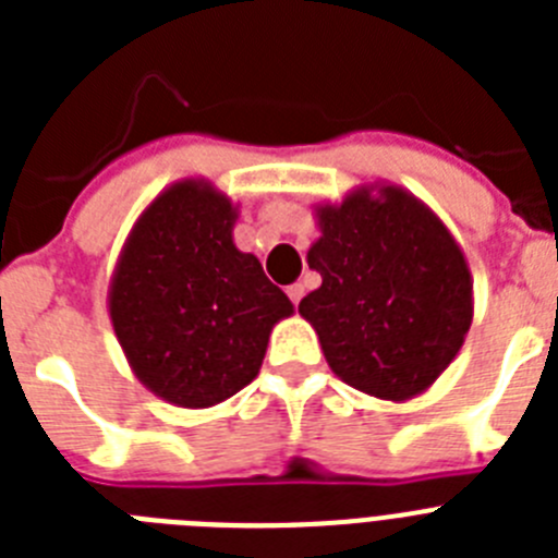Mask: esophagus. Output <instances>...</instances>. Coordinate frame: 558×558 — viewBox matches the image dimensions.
<instances>
[{"instance_id": "obj_1", "label": "esophagus", "mask_w": 558, "mask_h": 558, "mask_svg": "<svg viewBox=\"0 0 558 558\" xmlns=\"http://www.w3.org/2000/svg\"><path fill=\"white\" fill-rule=\"evenodd\" d=\"M288 295H290V302L299 307V302H302V295H304V284L302 282H293L288 284Z\"/></svg>"}]
</instances>
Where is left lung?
<instances>
[{"mask_svg": "<svg viewBox=\"0 0 558 558\" xmlns=\"http://www.w3.org/2000/svg\"><path fill=\"white\" fill-rule=\"evenodd\" d=\"M322 236L302 299L335 377L368 397L405 402L447 372L472 327L475 295L463 248L436 211L388 181L315 204Z\"/></svg>", "mask_w": 558, "mask_h": 558, "instance_id": "8db88e82", "label": "left lung"}]
</instances>
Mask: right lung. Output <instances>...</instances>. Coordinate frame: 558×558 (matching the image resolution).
<instances>
[{
    "label": "right lung",
    "instance_id": "obj_1",
    "mask_svg": "<svg viewBox=\"0 0 558 558\" xmlns=\"http://www.w3.org/2000/svg\"><path fill=\"white\" fill-rule=\"evenodd\" d=\"M236 204L181 179L142 209L108 284V315L142 386L175 408H211L259 374L293 302L234 245Z\"/></svg>",
    "mask_w": 558,
    "mask_h": 558
}]
</instances>
